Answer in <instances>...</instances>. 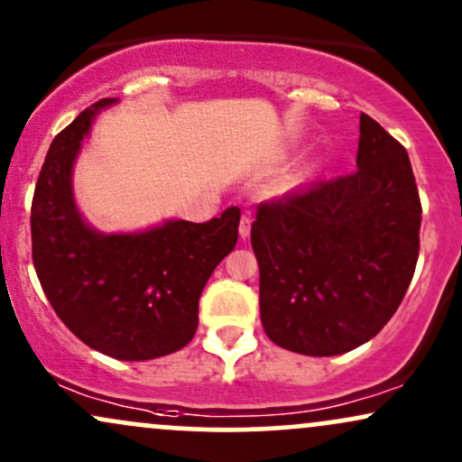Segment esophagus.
<instances>
[{
	"label": "esophagus",
	"instance_id": "34e87169",
	"mask_svg": "<svg viewBox=\"0 0 462 462\" xmlns=\"http://www.w3.org/2000/svg\"><path fill=\"white\" fill-rule=\"evenodd\" d=\"M251 225H253L251 216H242V220H240V237H242V240H246V237L251 236Z\"/></svg>",
	"mask_w": 462,
	"mask_h": 462
}]
</instances>
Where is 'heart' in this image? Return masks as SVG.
Returning <instances> with one entry per match:
<instances>
[{"instance_id":"obj_1","label":"heart","mask_w":462,"mask_h":462,"mask_svg":"<svg viewBox=\"0 0 462 462\" xmlns=\"http://www.w3.org/2000/svg\"><path fill=\"white\" fill-rule=\"evenodd\" d=\"M313 172H316V164H307V166H302L300 171H298L296 175L291 177L290 188H300V186H305V183L309 181V179L313 177Z\"/></svg>"}]
</instances>
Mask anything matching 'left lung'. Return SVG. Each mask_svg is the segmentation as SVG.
<instances>
[{"label": "left lung", "mask_w": 462, "mask_h": 462, "mask_svg": "<svg viewBox=\"0 0 462 462\" xmlns=\"http://www.w3.org/2000/svg\"><path fill=\"white\" fill-rule=\"evenodd\" d=\"M359 134V171L262 203L253 222L263 330L298 355L370 341L415 273L421 203L409 153L367 114Z\"/></svg>", "instance_id": "8db88e82"}]
</instances>
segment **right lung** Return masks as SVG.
<instances>
[{"label":"right lung","mask_w":462,"mask_h":462,"mask_svg":"<svg viewBox=\"0 0 462 462\" xmlns=\"http://www.w3.org/2000/svg\"><path fill=\"white\" fill-rule=\"evenodd\" d=\"M101 99L49 146L32 199V259L47 300L70 333L121 361H149L189 344L199 298L236 248L240 209L197 225L166 220L138 233H99L73 199V164Z\"/></svg>","instance_id":"1"}]
</instances>
